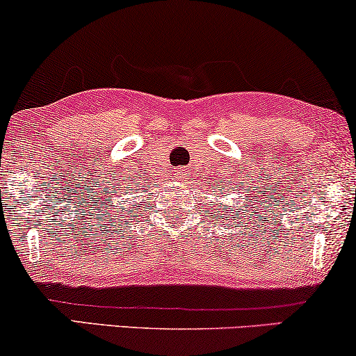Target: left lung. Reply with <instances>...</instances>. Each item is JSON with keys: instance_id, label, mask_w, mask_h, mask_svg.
I'll return each instance as SVG.
<instances>
[{"instance_id": "8db88e82", "label": "left lung", "mask_w": 356, "mask_h": 356, "mask_svg": "<svg viewBox=\"0 0 356 356\" xmlns=\"http://www.w3.org/2000/svg\"><path fill=\"white\" fill-rule=\"evenodd\" d=\"M220 206H222V204H220Z\"/></svg>"}]
</instances>
